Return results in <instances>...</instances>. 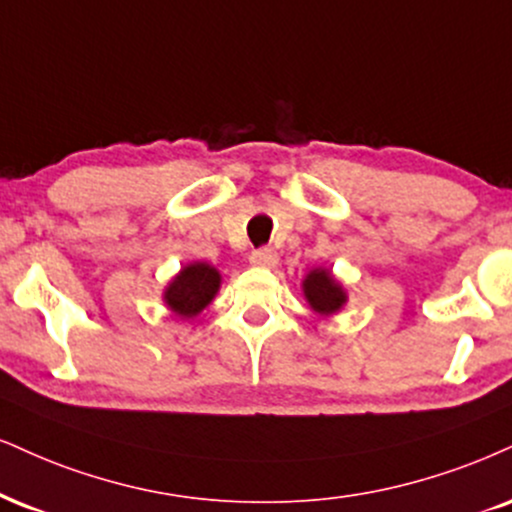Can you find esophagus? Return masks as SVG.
I'll list each match as a JSON object with an SVG mask.
<instances>
[{"label":"esophagus","instance_id":"obj_1","mask_svg":"<svg viewBox=\"0 0 512 512\" xmlns=\"http://www.w3.org/2000/svg\"><path fill=\"white\" fill-rule=\"evenodd\" d=\"M249 261L258 268H273L277 266V251L273 246H261V249H256L254 254H251Z\"/></svg>","mask_w":512,"mask_h":512}]
</instances>
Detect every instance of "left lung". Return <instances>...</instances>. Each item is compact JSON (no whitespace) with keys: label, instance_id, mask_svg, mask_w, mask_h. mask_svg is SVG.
<instances>
[{"label":"left lung","instance_id":"1","mask_svg":"<svg viewBox=\"0 0 512 512\" xmlns=\"http://www.w3.org/2000/svg\"><path fill=\"white\" fill-rule=\"evenodd\" d=\"M304 294L313 311L334 313L344 306L346 294L342 285L330 275V270H313L304 282Z\"/></svg>","mask_w":512,"mask_h":512}]
</instances>
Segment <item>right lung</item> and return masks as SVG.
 <instances>
[{
  "label": "right lung",
  "mask_w": 512,
  "mask_h": 512,
  "mask_svg": "<svg viewBox=\"0 0 512 512\" xmlns=\"http://www.w3.org/2000/svg\"><path fill=\"white\" fill-rule=\"evenodd\" d=\"M220 287V275L216 268L206 263H192L182 268V273L170 282V287L163 294L170 311L178 313L180 318H194L211 304Z\"/></svg>",
  "instance_id": "obj_1"
}]
</instances>
